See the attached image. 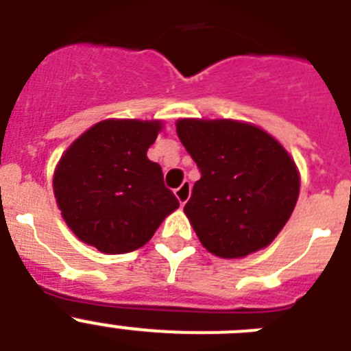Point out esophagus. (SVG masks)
Listing matches in <instances>:
<instances>
[{
    "mask_svg": "<svg viewBox=\"0 0 351 351\" xmlns=\"http://www.w3.org/2000/svg\"><path fill=\"white\" fill-rule=\"evenodd\" d=\"M190 193H191V184L188 181L182 182L181 186H179L178 190H176V197H178L179 204L181 206H184L186 202H188V198H190Z\"/></svg>",
    "mask_w": 351,
    "mask_h": 351,
    "instance_id": "esophagus-1",
    "label": "esophagus"
}]
</instances>
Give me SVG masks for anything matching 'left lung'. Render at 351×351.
I'll return each mask as SVG.
<instances>
[{
    "label": "left lung",
    "instance_id": "1",
    "mask_svg": "<svg viewBox=\"0 0 351 351\" xmlns=\"http://www.w3.org/2000/svg\"><path fill=\"white\" fill-rule=\"evenodd\" d=\"M176 128L202 173L184 206L202 246L219 258L267 247L299 198L300 173L287 149L246 121L184 117Z\"/></svg>",
    "mask_w": 351,
    "mask_h": 351
}]
</instances>
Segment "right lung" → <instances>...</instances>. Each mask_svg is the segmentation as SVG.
<instances>
[{
	"mask_svg": "<svg viewBox=\"0 0 351 351\" xmlns=\"http://www.w3.org/2000/svg\"><path fill=\"white\" fill-rule=\"evenodd\" d=\"M163 123L105 119L71 142L52 178L56 204L70 230L107 255L151 241L179 207L161 167L147 158Z\"/></svg>",
	"mask_w": 351,
	"mask_h": 351,
	"instance_id": "obj_1",
	"label": "right lung"
}]
</instances>
